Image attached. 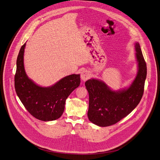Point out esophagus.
Instances as JSON below:
<instances>
[{
	"instance_id": "esophagus-1",
	"label": "esophagus",
	"mask_w": 160,
	"mask_h": 160,
	"mask_svg": "<svg viewBox=\"0 0 160 160\" xmlns=\"http://www.w3.org/2000/svg\"><path fill=\"white\" fill-rule=\"evenodd\" d=\"M80 77L83 82H85L90 78V74L87 71H83L80 75Z\"/></svg>"
}]
</instances>
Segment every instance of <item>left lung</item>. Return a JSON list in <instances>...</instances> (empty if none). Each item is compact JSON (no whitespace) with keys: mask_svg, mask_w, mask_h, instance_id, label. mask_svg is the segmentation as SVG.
<instances>
[{"mask_svg":"<svg viewBox=\"0 0 160 160\" xmlns=\"http://www.w3.org/2000/svg\"><path fill=\"white\" fill-rule=\"evenodd\" d=\"M138 71L130 86L114 91L103 82L90 79L85 82L89 93V120L100 127H108L120 121L133 110L144 93L147 75L146 62L139 44H135Z\"/></svg>","mask_w":160,"mask_h":160,"instance_id":"1","label":"left lung"}]
</instances>
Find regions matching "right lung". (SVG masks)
Returning <instances> with one entry per match:
<instances>
[{
	"label": "right lung",
	"mask_w": 160,
	"mask_h": 160,
	"mask_svg": "<svg viewBox=\"0 0 160 160\" xmlns=\"http://www.w3.org/2000/svg\"><path fill=\"white\" fill-rule=\"evenodd\" d=\"M25 43L19 50L14 75L16 94L26 110L37 119L54 121L62 116L66 98L80 85V74H72L50 87H41L28 78L24 66Z\"/></svg>",
	"instance_id": "obj_1"
}]
</instances>
